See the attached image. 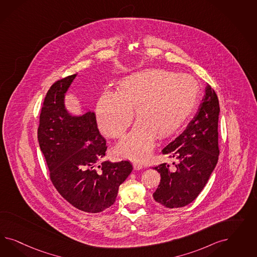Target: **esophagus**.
<instances>
[{
    "label": "esophagus",
    "mask_w": 257,
    "mask_h": 257,
    "mask_svg": "<svg viewBox=\"0 0 257 257\" xmlns=\"http://www.w3.org/2000/svg\"><path fill=\"white\" fill-rule=\"evenodd\" d=\"M133 167H134V169L136 171H139V170L143 169V165L140 164V162H138V161H133Z\"/></svg>",
    "instance_id": "34e87169"
}]
</instances>
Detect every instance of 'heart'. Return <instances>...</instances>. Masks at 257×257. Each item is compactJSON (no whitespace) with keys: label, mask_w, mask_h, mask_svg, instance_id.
<instances>
[{"label":"heart","mask_w":257,"mask_h":257,"mask_svg":"<svg viewBox=\"0 0 257 257\" xmlns=\"http://www.w3.org/2000/svg\"><path fill=\"white\" fill-rule=\"evenodd\" d=\"M199 84L186 73L146 69L123 78L118 92L106 90L97 104L101 131L111 138L123 136L133 119L138 121L117 150L120 156L145 159L154 149L156 135L166 138L176 132L192 113Z\"/></svg>","instance_id":"b5f03b06"}]
</instances>
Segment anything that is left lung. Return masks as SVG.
Segmentation results:
<instances>
[{
  "mask_svg": "<svg viewBox=\"0 0 257 257\" xmlns=\"http://www.w3.org/2000/svg\"><path fill=\"white\" fill-rule=\"evenodd\" d=\"M219 103L215 90L207 85L193 119L178 138L162 150L178 163L160 164L154 169L161 180L154 200L167 208L183 207L193 202L206 185L218 163Z\"/></svg>",
  "mask_w": 257,
  "mask_h": 257,
  "instance_id": "8db88e82",
  "label": "left lung"
}]
</instances>
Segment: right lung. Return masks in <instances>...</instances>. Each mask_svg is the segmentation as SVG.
<instances>
[{
	"label": "right lung",
	"instance_id": "right-lung-1",
	"mask_svg": "<svg viewBox=\"0 0 257 257\" xmlns=\"http://www.w3.org/2000/svg\"><path fill=\"white\" fill-rule=\"evenodd\" d=\"M76 74L55 82L48 90L39 116L38 140L50 179L72 206L87 213L110 207L118 187L131 173L129 161L101 162L106 140L99 132L93 112L70 116L64 96Z\"/></svg>",
	"mask_w": 257,
	"mask_h": 257
}]
</instances>
